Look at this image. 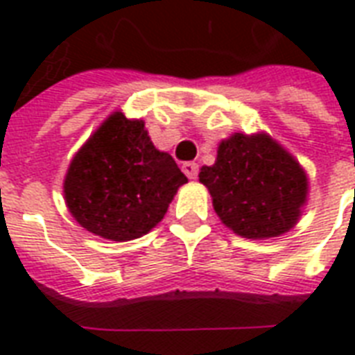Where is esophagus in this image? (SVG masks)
Returning <instances> with one entry per match:
<instances>
[{
    "instance_id": "esophagus-1",
    "label": "esophagus",
    "mask_w": 355,
    "mask_h": 355,
    "mask_svg": "<svg viewBox=\"0 0 355 355\" xmlns=\"http://www.w3.org/2000/svg\"><path fill=\"white\" fill-rule=\"evenodd\" d=\"M182 171L188 178H197V175H199V166L195 162H186V164H182Z\"/></svg>"
}]
</instances>
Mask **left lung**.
Segmentation results:
<instances>
[{
	"label": "left lung",
	"instance_id": "1",
	"mask_svg": "<svg viewBox=\"0 0 355 355\" xmlns=\"http://www.w3.org/2000/svg\"><path fill=\"white\" fill-rule=\"evenodd\" d=\"M199 180L223 225L247 239L289 232L308 199L302 166L265 132L223 139L216 164L202 167Z\"/></svg>",
	"mask_w": 355,
	"mask_h": 355
}]
</instances>
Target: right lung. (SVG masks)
<instances>
[{"label": "right lung", "instance_id": "right-lung-1", "mask_svg": "<svg viewBox=\"0 0 355 355\" xmlns=\"http://www.w3.org/2000/svg\"><path fill=\"white\" fill-rule=\"evenodd\" d=\"M186 182L171 155L153 145L141 119L114 112L73 156L64 178V199L88 232L130 241L164 219Z\"/></svg>", "mask_w": 355, "mask_h": 355}]
</instances>
